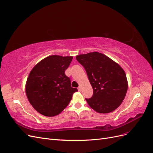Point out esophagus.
I'll return each instance as SVG.
<instances>
[{"instance_id":"esophagus-1","label":"esophagus","mask_w":153,"mask_h":153,"mask_svg":"<svg viewBox=\"0 0 153 153\" xmlns=\"http://www.w3.org/2000/svg\"><path fill=\"white\" fill-rule=\"evenodd\" d=\"M82 86L81 85H79V87H78V91H80V92H81L82 91Z\"/></svg>"}]
</instances>
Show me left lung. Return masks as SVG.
Listing matches in <instances>:
<instances>
[{
  "label": "left lung",
  "instance_id": "obj_1",
  "mask_svg": "<svg viewBox=\"0 0 153 153\" xmlns=\"http://www.w3.org/2000/svg\"><path fill=\"white\" fill-rule=\"evenodd\" d=\"M84 66L93 95L85 99L91 108L100 114L113 112L121 105L128 90V80L124 69L106 55L90 52L76 56Z\"/></svg>",
  "mask_w": 153,
  "mask_h": 153
}]
</instances>
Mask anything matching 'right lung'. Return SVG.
I'll return each mask as SVG.
<instances>
[{
  "label": "right lung",
  "mask_w": 153,
  "mask_h": 153,
  "mask_svg": "<svg viewBox=\"0 0 153 153\" xmlns=\"http://www.w3.org/2000/svg\"><path fill=\"white\" fill-rule=\"evenodd\" d=\"M73 57L50 55L32 68L27 78L25 92L33 108L45 116L53 117L66 108L74 92L65 75Z\"/></svg>",
  "instance_id": "1"
}]
</instances>
